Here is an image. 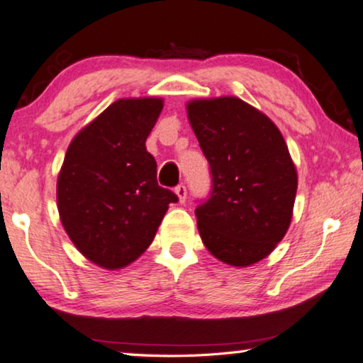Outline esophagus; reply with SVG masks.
Listing matches in <instances>:
<instances>
[{"mask_svg": "<svg viewBox=\"0 0 363 363\" xmlns=\"http://www.w3.org/2000/svg\"><path fill=\"white\" fill-rule=\"evenodd\" d=\"M174 192L177 194V197H179V202L181 203L186 202V199H187V187L184 186V184H179V186H176Z\"/></svg>", "mask_w": 363, "mask_h": 363, "instance_id": "esophagus-1", "label": "esophagus"}]
</instances>
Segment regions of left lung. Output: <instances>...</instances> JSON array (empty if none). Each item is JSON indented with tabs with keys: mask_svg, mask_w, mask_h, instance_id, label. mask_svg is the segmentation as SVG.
Instances as JSON below:
<instances>
[{
	"mask_svg": "<svg viewBox=\"0 0 363 363\" xmlns=\"http://www.w3.org/2000/svg\"><path fill=\"white\" fill-rule=\"evenodd\" d=\"M187 113L212 189L196 208L207 250L246 267L269 256L290 226L296 169L274 122L238 97L192 101Z\"/></svg>",
	"mask_w": 363,
	"mask_h": 363,
	"instance_id": "obj_1",
	"label": "left lung"
}]
</instances>
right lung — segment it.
Masks as SVG:
<instances>
[{
  "mask_svg": "<svg viewBox=\"0 0 363 363\" xmlns=\"http://www.w3.org/2000/svg\"><path fill=\"white\" fill-rule=\"evenodd\" d=\"M163 101L118 99L73 138L57 182L63 228L78 251L122 269L151 245L177 196L158 186L147 142Z\"/></svg>",
  "mask_w": 363,
  "mask_h": 363,
  "instance_id": "right-lung-1",
  "label": "right lung"
}]
</instances>
